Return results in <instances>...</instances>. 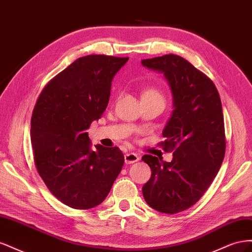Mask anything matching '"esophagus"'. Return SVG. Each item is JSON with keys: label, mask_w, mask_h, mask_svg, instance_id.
<instances>
[{"label": "esophagus", "mask_w": 252, "mask_h": 252, "mask_svg": "<svg viewBox=\"0 0 252 252\" xmlns=\"http://www.w3.org/2000/svg\"><path fill=\"white\" fill-rule=\"evenodd\" d=\"M140 159L139 155L134 154V152H129V154L125 155V163L126 164H133L135 162H138Z\"/></svg>", "instance_id": "esophagus-1"}]
</instances>
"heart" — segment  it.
I'll use <instances>...</instances> for the list:
<instances>
[{
	"instance_id": "1",
	"label": "heart",
	"mask_w": 252,
	"mask_h": 252,
	"mask_svg": "<svg viewBox=\"0 0 252 252\" xmlns=\"http://www.w3.org/2000/svg\"><path fill=\"white\" fill-rule=\"evenodd\" d=\"M158 97V98H162V100H164L163 98V95L161 94V91H159L158 89L155 88V87H147L145 88L143 90L142 93V97Z\"/></svg>"
}]
</instances>
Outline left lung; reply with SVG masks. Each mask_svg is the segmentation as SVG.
<instances>
[{
    "label": "left lung",
    "mask_w": 252,
    "mask_h": 252,
    "mask_svg": "<svg viewBox=\"0 0 252 252\" xmlns=\"http://www.w3.org/2000/svg\"><path fill=\"white\" fill-rule=\"evenodd\" d=\"M142 64L164 74L174 100L165 141L158 144L173 151V158L143 156L151 177L142 191L151 208L173 215L199 201L220 168L226 150L222 103L213 82L182 57L170 53Z\"/></svg>",
    "instance_id": "left-lung-1"
}]
</instances>
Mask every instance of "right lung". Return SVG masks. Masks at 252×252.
Segmentation results:
<instances>
[{
  "label": "right lung",
  "mask_w": 252,
  "mask_h": 252,
  "mask_svg": "<svg viewBox=\"0 0 252 252\" xmlns=\"http://www.w3.org/2000/svg\"><path fill=\"white\" fill-rule=\"evenodd\" d=\"M129 58H79L51 79L32 116L36 170L59 201L90 209L108 195L125 162L119 147L90 149L87 129L108 105L111 81Z\"/></svg>",
  "instance_id": "add662e5"
}]
</instances>
